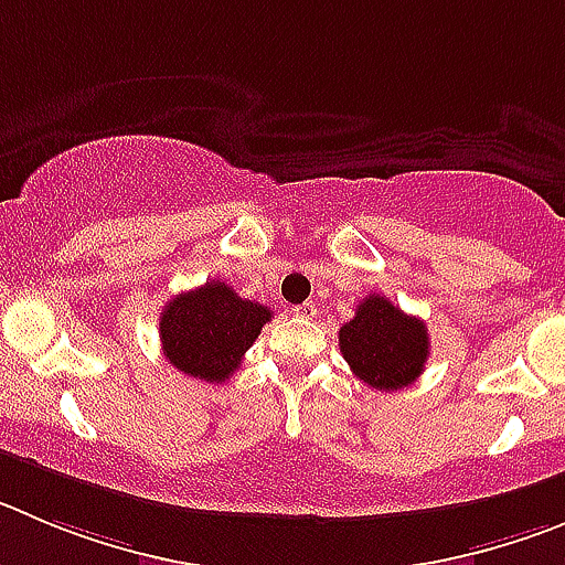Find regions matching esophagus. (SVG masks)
I'll list each match as a JSON object with an SVG mask.
<instances>
[{"label":"esophagus","mask_w":565,"mask_h":565,"mask_svg":"<svg viewBox=\"0 0 565 565\" xmlns=\"http://www.w3.org/2000/svg\"><path fill=\"white\" fill-rule=\"evenodd\" d=\"M320 315L318 303H312V300H307V303H300V307H295V318L300 320H315Z\"/></svg>","instance_id":"34e87169"}]
</instances>
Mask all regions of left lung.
<instances>
[{
	"mask_svg": "<svg viewBox=\"0 0 565 565\" xmlns=\"http://www.w3.org/2000/svg\"><path fill=\"white\" fill-rule=\"evenodd\" d=\"M340 351L360 382L376 390H402L424 373L429 334L424 320L409 318L384 295H367L354 320L340 329Z\"/></svg>",
	"mask_w": 565,
	"mask_h": 565,
	"instance_id": "left-lung-1",
	"label": "left lung"
}]
</instances>
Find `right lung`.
Here are the masks:
<instances>
[{
	"mask_svg": "<svg viewBox=\"0 0 565 565\" xmlns=\"http://www.w3.org/2000/svg\"><path fill=\"white\" fill-rule=\"evenodd\" d=\"M273 312L239 298L225 281H205L181 292L161 309L158 334L172 367L203 382L220 384L242 365L247 348Z\"/></svg>",
	"mask_w": 565,
	"mask_h": 565,
	"instance_id": "obj_1",
	"label": "right lung"
}]
</instances>
